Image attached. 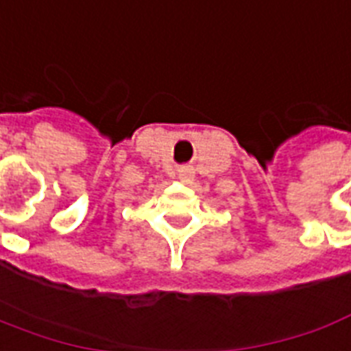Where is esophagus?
I'll return each mask as SVG.
<instances>
[{"label":"esophagus","instance_id":"1","mask_svg":"<svg viewBox=\"0 0 351 351\" xmlns=\"http://www.w3.org/2000/svg\"><path fill=\"white\" fill-rule=\"evenodd\" d=\"M180 176L183 178V180H187V178H191V170H187V168H185V170L180 171Z\"/></svg>","mask_w":351,"mask_h":351}]
</instances>
